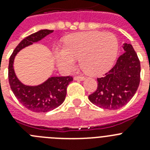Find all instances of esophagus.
Here are the masks:
<instances>
[{"mask_svg": "<svg viewBox=\"0 0 150 150\" xmlns=\"http://www.w3.org/2000/svg\"><path fill=\"white\" fill-rule=\"evenodd\" d=\"M74 80H85V76H74Z\"/></svg>", "mask_w": 150, "mask_h": 150, "instance_id": "1", "label": "esophagus"}]
</instances>
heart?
I'll use <instances>...</instances> for the list:
<instances>
[{
	"label": "heart",
	"mask_w": 150,
	"mask_h": 150,
	"mask_svg": "<svg viewBox=\"0 0 150 150\" xmlns=\"http://www.w3.org/2000/svg\"><path fill=\"white\" fill-rule=\"evenodd\" d=\"M118 52V42L115 35L102 32L74 33L65 39L63 48L55 52L61 68H72L80 57L82 68L89 74L98 75L113 65Z\"/></svg>",
	"instance_id": "b5f03b06"
}]
</instances>
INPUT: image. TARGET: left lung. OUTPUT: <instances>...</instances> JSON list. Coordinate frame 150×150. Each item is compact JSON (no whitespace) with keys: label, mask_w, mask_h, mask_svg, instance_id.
Returning a JSON list of instances; mask_svg holds the SVG:
<instances>
[{"label":"left lung","mask_w":150,"mask_h":150,"mask_svg":"<svg viewBox=\"0 0 150 150\" xmlns=\"http://www.w3.org/2000/svg\"><path fill=\"white\" fill-rule=\"evenodd\" d=\"M125 52L102 77L97 78L98 86L89 96L93 104L115 110L128 103L136 93L140 80V63L130 44H124Z\"/></svg>","instance_id":"8db88e82"}]
</instances>
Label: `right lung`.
<instances>
[{
  "mask_svg": "<svg viewBox=\"0 0 150 150\" xmlns=\"http://www.w3.org/2000/svg\"><path fill=\"white\" fill-rule=\"evenodd\" d=\"M53 33V30L42 29L25 38L13 50L8 66V79L14 96L24 107L34 112H48L61 105L64 101L67 88L73 77L53 76L44 83L37 86H29L20 83L15 75L13 70V60L15 55L22 48L36 42Z\"/></svg>",
  "mask_w": 150,
  "mask_h": 150,
  "instance_id": "right-lung-1",
  "label": "right lung"
}]
</instances>
